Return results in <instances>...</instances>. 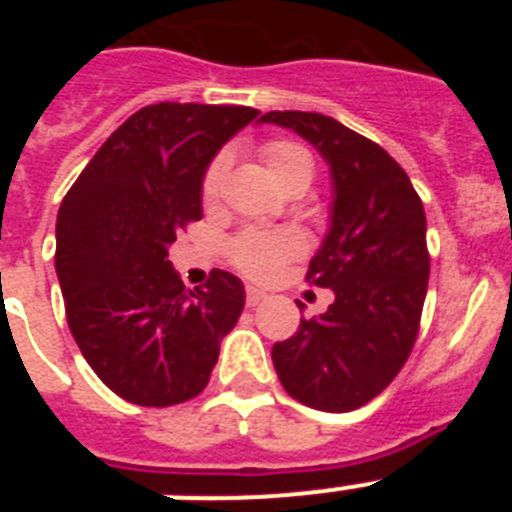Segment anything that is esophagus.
Returning <instances> with one entry per match:
<instances>
[{
	"label": "esophagus",
	"mask_w": 512,
	"mask_h": 512,
	"mask_svg": "<svg viewBox=\"0 0 512 512\" xmlns=\"http://www.w3.org/2000/svg\"><path fill=\"white\" fill-rule=\"evenodd\" d=\"M261 300H266V292L259 287H246V305L256 307Z\"/></svg>",
	"instance_id": "1"
}]
</instances>
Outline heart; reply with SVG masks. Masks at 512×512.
<instances>
[{"label":"heart","mask_w":512,"mask_h":512,"mask_svg":"<svg viewBox=\"0 0 512 512\" xmlns=\"http://www.w3.org/2000/svg\"><path fill=\"white\" fill-rule=\"evenodd\" d=\"M261 158H264L266 171L271 179L282 189L284 184L292 182L295 176H312V156L292 140H269L261 146ZM228 158L220 153L210 161L205 176H202V200L212 205L220 194ZM302 251V238L295 230H248L241 238H235L230 246V259L235 269L253 279H271L282 269V264Z\"/></svg>","instance_id":"b5f03b06"}]
</instances>
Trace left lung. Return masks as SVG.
I'll return each mask as SVG.
<instances>
[{
    "instance_id": "1",
    "label": "left lung",
    "mask_w": 512,
    "mask_h": 512,
    "mask_svg": "<svg viewBox=\"0 0 512 512\" xmlns=\"http://www.w3.org/2000/svg\"><path fill=\"white\" fill-rule=\"evenodd\" d=\"M330 166V228L307 282L333 289L320 318H302L271 361L284 390L307 408L348 413L379 395L418 338L431 259L418 192L390 153L320 112H266Z\"/></svg>"
}]
</instances>
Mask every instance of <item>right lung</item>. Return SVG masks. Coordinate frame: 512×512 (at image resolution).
Returning a JSON list of instances; mask_svg holds the SVG:
<instances>
[{
  "label": "right lung",
  "instance_id": "add662e5",
  "mask_svg": "<svg viewBox=\"0 0 512 512\" xmlns=\"http://www.w3.org/2000/svg\"><path fill=\"white\" fill-rule=\"evenodd\" d=\"M259 110L148 104L104 140L63 197L56 274L74 341L122 400L169 408L200 395L238 323L243 282L210 271L184 289L169 261L176 233L202 217V176Z\"/></svg>",
  "mask_w": 512,
  "mask_h": 512
}]
</instances>
